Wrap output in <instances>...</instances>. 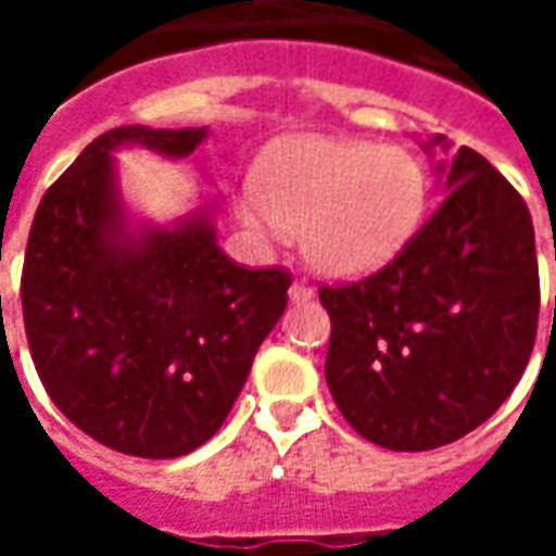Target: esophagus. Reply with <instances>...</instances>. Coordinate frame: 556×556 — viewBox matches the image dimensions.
Listing matches in <instances>:
<instances>
[{"mask_svg": "<svg viewBox=\"0 0 556 556\" xmlns=\"http://www.w3.org/2000/svg\"><path fill=\"white\" fill-rule=\"evenodd\" d=\"M289 298H291V301H294V303L313 301V298H315V289H313V286H309V282H291Z\"/></svg>", "mask_w": 556, "mask_h": 556, "instance_id": "34e87169", "label": "esophagus"}]
</instances>
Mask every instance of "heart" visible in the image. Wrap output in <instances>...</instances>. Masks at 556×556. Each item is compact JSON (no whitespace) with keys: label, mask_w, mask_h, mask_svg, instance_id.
Here are the masks:
<instances>
[{"label":"heart","mask_w":556,"mask_h":556,"mask_svg":"<svg viewBox=\"0 0 556 556\" xmlns=\"http://www.w3.org/2000/svg\"><path fill=\"white\" fill-rule=\"evenodd\" d=\"M426 175L402 148L351 139H294L255 172L241 219L255 231H301L306 262L327 277H363L408 241Z\"/></svg>","instance_id":"obj_1"}]
</instances>
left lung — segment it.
Wrapping results in <instances>:
<instances>
[{
  "label": "left lung",
  "instance_id": "obj_1",
  "mask_svg": "<svg viewBox=\"0 0 556 556\" xmlns=\"http://www.w3.org/2000/svg\"><path fill=\"white\" fill-rule=\"evenodd\" d=\"M438 172L446 195L393 262L318 289L330 315V396L351 429L396 453L482 426L536 342L539 265L525 199L467 146Z\"/></svg>",
  "mask_w": 556,
  "mask_h": 556
}]
</instances>
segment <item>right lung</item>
I'll return each mask as SVG.
<instances>
[{"label": "right lung", "instance_id": "obj_1", "mask_svg": "<svg viewBox=\"0 0 556 556\" xmlns=\"http://www.w3.org/2000/svg\"><path fill=\"white\" fill-rule=\"evenodd\" d=\"M205 137L106 130L31 219L20 279L31 361L55 408L115 453L178 458L214 438L289 303V270L231 262L207 214L127 226L115 148L187 157Z\"/></svg>", "mask_w": 556, "mask_h": 556}]
</instances>
